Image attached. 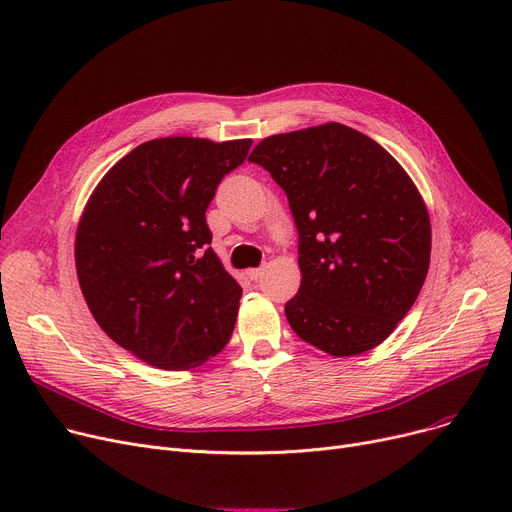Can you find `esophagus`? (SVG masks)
Segmentation results:
<instances>
[{
    "mask_svg": "<svg viewBox=\"0 0 512 512\" xmlns=\"http://www.w3.org/2000/svg\"><path fill=\"white\" fill-rule=\"evenodd\" d=\"M263 272H265V267H251V270H247V276L251 280H259L263 276Z\"/></svg>",
    "mask_w": 512,
    "mask_h": 512,
    "instance_id": "1",
    "label": "esophagus"
}]
</instances>
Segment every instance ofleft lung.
<instances>
[{"label":"left lung","mask_w":512,"mask_h":512,"mask_svg":"<svg viewBox=\"0 0 512 512\" xmlns=\"http://www.w3.org/2000/svg\"><path fill=\"white\" fill-rule=\"evenodd\" d=\"M249 161L284 188L299 230L301 288L284 307L290 328L336 359L382 344L415 305L432 253L411 176L338 122L272 134Z\"/></svg>","instance_id":"1"}]
</instances>
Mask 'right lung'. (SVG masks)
<instances>
[{
	"label": "right lung",
	"mask_w": 512,
	"mask_h": 512,
	"mask_svg": "<svg viewBox=\"0 0 512 512\" xmlns=\"http://www.w3.org/2000/svg\"><path fill=\"white\" fill-rule=\"evenodd\" d=\"M251 139H153L107 170L78 220L74 261L101 330L151 367L188 371L228 344L242 288L209 247L205 211Z\"/></svg>",
	"instance_id": "right-lung-1"
}]
</instances>
